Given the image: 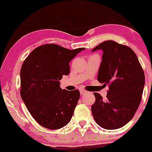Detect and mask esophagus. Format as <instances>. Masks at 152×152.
Returning a JSON list of instances; mask_svg holds the SVG:
<instances>
[{
  "mask_svg": "<svg viewBox=\"0 0 152 152\" xmlns=\"http://www.w3.org/2000/svg\"><path fill=\"white\" fill-rule=\"evenodd\" d=\"M87 93V91H85V90H84V89H81L80 90V94L81 95H84V94H86V93Z\"/></svg>",
  "mask_w": 152,
  "mask_h": 152,
  "instance_id": "obj_1",
  "label": "esophagus"
}]
</instances>
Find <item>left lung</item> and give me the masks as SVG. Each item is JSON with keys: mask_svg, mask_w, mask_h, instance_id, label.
Listing matches in <instances>:
<instances>
[{"mask_svg": "<svg viewBox=\"0 0 152 152\" xmlns=\"http://www.w3.org/2000/svg\"><path fill=\"white\" fill-rule=\"evenodd\" d=\"M103 51L97 80L109 85L107 99L94 93L91 111L97 124L105 129L127 124L138 109L145 86V74L136 53L126 45L106 41L92 50Z\"/></svg>", "mask_w": 152, "mask_h": 152, "instance_id": "left-lung-1", "label": "left lung"}]
</instances>
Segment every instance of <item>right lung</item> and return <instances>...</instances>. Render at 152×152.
<instances>
[{
    "mask_svg": "<svg viewBox=\"0 0 152 152\" xmlns=\"http://www.w3.org/2000/svg\"><path fill=\"white\" fill-rule=\"evenodd\" d=\"M84 50L49 43L37 47L25 59L20 72V96L31 115L42 126L58 129L71 120L80 91L61 89L59 80L70 73V61Z\"/></svg>",
    "mask_w": 152,
    "mask_h": 152,
    "instance_id": "obj_1",
    "label": "right lung"
}]
</instances>
